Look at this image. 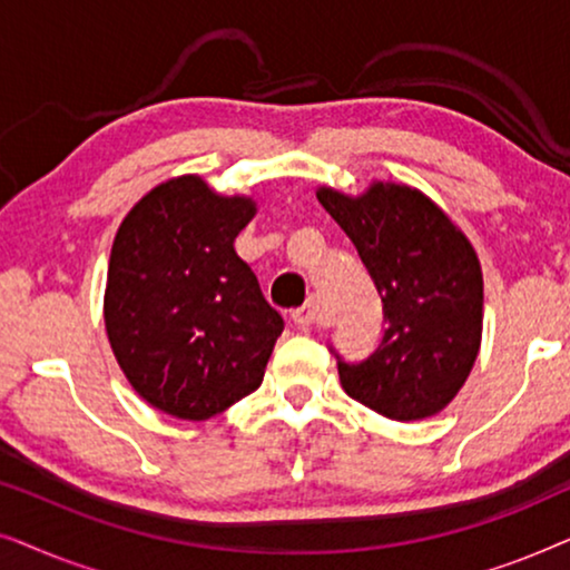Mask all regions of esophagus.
Masks as SVG:
<instances>
[{"mask_svg": "<svg viewBox=\"0 0 570 570\" xmlns=\"http://www.w3.org/2000/svg\"><path fill=\"white\" fill-rule=\"evenodd\" d=\"M316 316H318V306L314 301H306L301 308L293 311V322L298 324L301 330H308V326L316 322Z\"/></svg>", "mask_w": 570, "mask_h": 570, "instance_id": "1", "label": "esophagus"}]
</instances>
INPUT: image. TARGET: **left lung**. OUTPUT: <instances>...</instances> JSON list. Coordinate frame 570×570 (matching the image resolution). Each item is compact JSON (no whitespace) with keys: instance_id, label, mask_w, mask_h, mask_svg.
Masks as SVG:
<instances>
[{"instance_id":"1","label":"left lung","mask_w":570,"mask_h":570,"mask_svg":"<svg viewBox=\"0 0 570 570\" xmlns=\"http://www.w3.org/2000/svg\"><path fill=\"white\" fill-rule=\"evenodd\" d=\"M384 303V337L342 389L389 420H423L459 394L480 353L482 269L462 228L420 189L373 181L357 197L318 186Z\"/></svg>"}]
</instances>
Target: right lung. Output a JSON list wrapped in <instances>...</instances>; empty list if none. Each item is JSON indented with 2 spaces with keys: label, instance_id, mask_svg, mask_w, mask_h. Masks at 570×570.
Instances as JSON below:
<instances>
[{
  "label": "right lung",
  "instance_id": "right-lung-1",
  "mask_svg": "<svg viewBox=\"0 0 570 570\" xmlns=\"http://www.w3.org/2000/svg\"><path fill=\"white\" fill-rule=\"evenodd\" d=\"M256 202L202 176L147 191L116 230L106 334L131 389L178 420H209L259 389L285 330L236 254Z\"/></svg>",
  "mask_w": 570,
  "mask_h": 570
}]
</instances>
